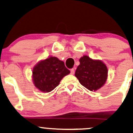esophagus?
<instances>
[{
	"instance_id": "esophagus-1",
	"label": "esophagus",
	"mask_w": 133,
	"mask_h": 133,
	"mask_svg": "<svg viewBox=\"0 0 133 133\" xmlns=\"http://www.w3.org/2000/svg\"><path fill=\"white\" fill-rule=\"evenodd\" d=\"M70 74L71 75H74L75 74V70L74 68H71V69L70 70Z\"/></svg>"
}]
</instances>
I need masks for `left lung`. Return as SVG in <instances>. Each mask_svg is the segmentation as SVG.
<instances>
[{
  "instance_id": "1",
  "label": "left lung",
  "mask_w": 133,
  "mask_h": 133,
  "mask_svg": "<svg viewBox=\"0 0 133 133\" xmlns=\"http://www.w3.org/2000/svg\"><path fill=\"white\" fill-rule=\"evenodd\" d=\"M80 65L75 71L79 82L90 91H96L105 84L107 78V68L101 60L83 56L79 59Z\"/></svg>"
}]
</instances>
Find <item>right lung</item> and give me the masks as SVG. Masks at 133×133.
<instances>
[{"label": "right lung", "mask_w": 133, "mask_h": 133, "mask_svg": "<svg viewBox=\"0 0 133 133\" xmlns=\"http://www.w3.org/2000/svg\"><path fill=\"white\" fill-rule=\"evenodd\" d=\"M70 71L66 68L63 61L51 56L41 61L32 70V80L37 89L43 92L53 90Z\"/></svg>", "instance_id": "1"}]
</instances>
